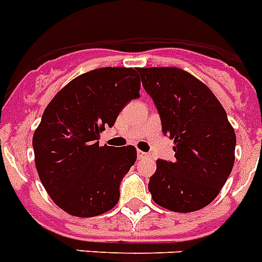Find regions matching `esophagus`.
Masks as SVG:
<instances>
[{"mask_svg":"<svg viewBox=\"0 0 262 262\" xmlns=\"http://www.w3.org/2000/svg\"><path fill=\"white\" fill-rule=\"evenodd\" d=\"M137 158L138 160H146V158H150V155L145 153L142 150H137Z\"/></svg>","mask_w":262,"mask_h":262,"instance_id":"1","label":"esophagus"}]
</instances>
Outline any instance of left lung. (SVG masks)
<instances>
[{"instance_id":"left-lung-1","label":"left lung","mask_w":262,"mask_h":262,"mask_svg":"<svg viewBox=\"0 0 262 262\" xmlns=\"http://www.w3.org/2000/svg\"><path fill=\"white\" fill-rule=\"evenodd\" d=\"M162 132L174 141V161L157 160L149 192L157 205L190 213L209 205L234 164L236 133L212 90L180 68H140Z\"/></svg>"}]
</instances>
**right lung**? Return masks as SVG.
<instances>
[{"label":"right lung","mask_w":262,"mask_h":262,"mask_svg":"<svg viewBox=\"0 0 262 262\" xmlns=\"http://www.w3.org/2000/svg\"><path fill=\"white\" fill-rule=\"evenodd\" d=\"M133 68H100L76 77L46 106L33 135L34 161L57 206L76 217H94L120 200V184L137 160L135 146H100L122 107L140 97Z\"/></svg>","instance_id":"obj_1"}]
</instances>
